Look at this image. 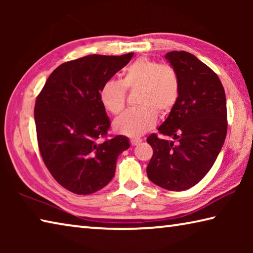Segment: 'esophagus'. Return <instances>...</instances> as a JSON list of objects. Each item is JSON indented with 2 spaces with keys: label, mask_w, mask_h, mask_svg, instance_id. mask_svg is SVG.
<instances>
[{
  "label": "esophagus",
  "mask_w": 253,
  "mask_h": 253,
  "mask_svg": "<svg viewBox=\"0 0 253 253\" xmlns=\"http://www.w3.org/2000/svg\"><path fill=\"white\" fill-rule=\"evenodd\" d=\"M143 139L142 138H130V145L131 146H135V145H138L139 143H142Z\"/></svg>",
  "instance_id": "1"
}]
</instances>
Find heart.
Returning a JSON list of instances; mask_svg holds the SVG:
<instances>
[{
	"instance_id": "b5f03b06",
	"label": "heart",
	"mask_w": 253,
	"mask_h": 253,
	"mask_svg": "<svg viewBox=\"0 0 253 253\" xmlns=\"http://www.w3.org/2000/svg\"><path fill=\"white\" fill-rule=\"evenodd\" d=\"M138 88L135 108L128 109L114 122V129L126 136H140L155 126L157 111L169 114L176 105L181 81L176 69L156 60L138 58L123 71L122 80H107L101 85L100 100L109 113L125 108L127 90Z\"/></svg>"
}]
</instances>
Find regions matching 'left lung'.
Wrapping results in <instances>:
<instances>
[{
  "instance_id": "8db88e82",
  "label": "left lung",
  "mask_w": 253,
  "mask_h": 253,
  "mask_svg": "<svg viewBox=\"0 0 253 253\" xmlns=\"http://www.w3.org/2000/svg\"><path fill=\"white\" fill-rule=\"evenodd\" d=\"M181 81L179 97L166 121L147 143L153 156L147 166L151 181L169 191L187 190L202 179L223 146L228 119L224 88L211 68L186 51L166 53Z\"/></svg>"
}]
</instances>
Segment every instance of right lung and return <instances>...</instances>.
Here are the masks:
<instances>
[{
    "instance_id": "obj_1",
    "label": "right lung",
    "mask_w": 253,
    "mask_h": 253,
    "mask_svg": "<svg viewBox=\"0 0 253 253\" xmlns=\"http://www.w3.org/2000/svg\"><path fill=\"white\" fill-rule=\"evenodd\" d=\"M132 55L90 54L62 63L37 97L34 121L42 160L72 193L88 195L105 187L118 156L129 148L125 136L107 138L110 122L100 89Z\"/></svg>"
}]
</instances>
